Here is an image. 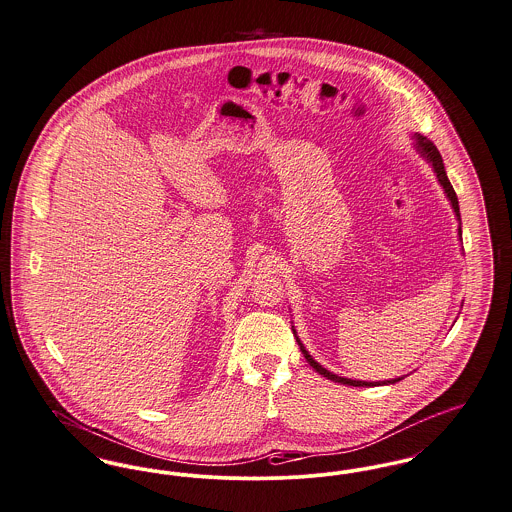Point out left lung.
I'll use <instances>...</instances> for the list:
<instances>
[{
    "label": "left lung",
    "instance_id": "obj_1",
    "mask_svg": "<svg viewBox=\"0 0 512 512\" xmlns=\"http://www.w3.org/2000/svg\"><path fill=\"white\" fill-rule=\"evenodd\" d=\"M413 139H415V151L431 165V169L433 172L437 174V180H439V184L443 186L444 194H446V198H448V202L452 205V209H454V215H456V219L460 221V205H458V198H456V192H454V188H452V184H450V180H448V176H446V171H444V163L443 157H441V153H439V149L427 139V137L421 136V134H413ZM462 225V223H460ZM458 225V239L462 240V227ZM293 334H295V338H297V343H299V347H301V351H303V355H305V359L308 361V365L318 373V375L326 376L328 380H334V382H340V384H347V386H384V384H394V382H400L404 376H398V378H390V380H378V382H365V380H353V378H345V376L334 375V373H330L328 369H324L318 361H314L312 359V355L308 353L307 347L303 345V341L299 340V336H297V330L293 328Z\"/></svg>",
    "mask_w": 512,
    "mask_h": 512
}]
</instances>
